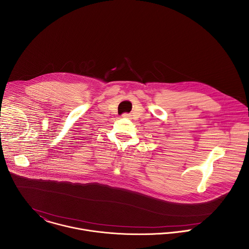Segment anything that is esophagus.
<instances>
[{
    "label": "esophagus",
    "instance_id": "1",
    "mask_svg": "<svg viewBox=\"0 0 249 249\" xmlns=\"http://www.w3.org/2000/svg\"><path fill=\"white\" fill-rule=\"evenodd\" d=\"M123 117H124V118H130V114L124 113V114H123Z\"/></svg>",
    "mask_w": 249,
    "mask_h": 249
}]
</instances>
